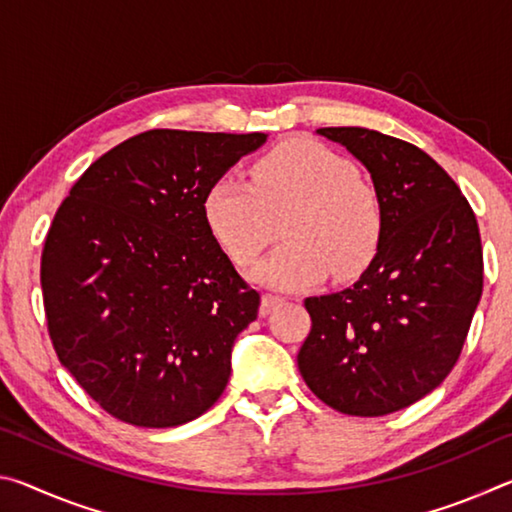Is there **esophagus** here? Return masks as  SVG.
Listing matches in <instances>:
<instances>
[{
  "label": "esophagus",
  "mask_w": 512,
  "mask_h": 512,
  "mask_svg": "<svg viewBox=\"0 0 512 512\" xmlns=\"http://www.w3.org/2000/svg\"><path fill=\"white\" fill-rule=\"evenodd\" d=\"M282 302H284L282 296H273V293H264V296H262V309H259V311H262V316H266L268 311H271V309L277 307V305H282Z\"/></svg>",
  "instance_id": "esophagus-1"
}]
</instances>
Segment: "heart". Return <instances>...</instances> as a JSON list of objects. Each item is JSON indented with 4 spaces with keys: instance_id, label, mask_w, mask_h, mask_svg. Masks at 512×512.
<instances>
[{
    "instance_id": "b5f03b06",
    "label": "heart",
    "mask_w": 512,
    "mask_h": 512,
    "mask_svg": "<svg viewBox=\"0 0 512 512\" xmlns=\"http://www.w3.org/2000/svg\"><path fill=\"white\" fill-rule=\"evenodd\" d=\"M203 214L237 266H253L284 221L289 244L255 271L259 282L284 291L314 287L329 271L341 280L357 277L375 257L384 228L377 189L348 158L309 140L262 155L250 185L235 176L214 180Z\"/></svg>"
}]
</instances>
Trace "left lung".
<instances>
[{
  "mask_svg": "<svg viewBox=\"0 0 512 512\" xmlns=\"http://www.w3.org/2000/svg\"><path fill=\"white\" fill-rule=\"evenodd\" d=\"M370 171L381 205L377 255L352 287L305 300L298 368L332 409H406L461 357L483 291L479 223L461 189L418 146L359 126L318 128Z\"/></svg>",
  "mask_w": 512,
  "mask_h": 512,
  "instance_id": "obj_1",
  "label": "left lung"
}]
</instances>
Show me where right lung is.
Returning a JSON list of instances; mask_svg holds the SVG:
<instances>
[{
  "label": "right lung",
  "mask_w": 512,
  "mask_h": 512,
  "mask_svg": "<svg viewBox=\"0 0 512 512\" xmlns=\"http://www.w3.org/2000/svg\"><path fill=\"white\" fill-rule=\"evenodd\" d=\"M264 142L155 128L103 153L60 203L40 262L49 339L112 418L178 427L225 391L259 293L216 244L203 198Z\"/></svg>",
  "instance_id": "obj_1"
}]
</instances>
